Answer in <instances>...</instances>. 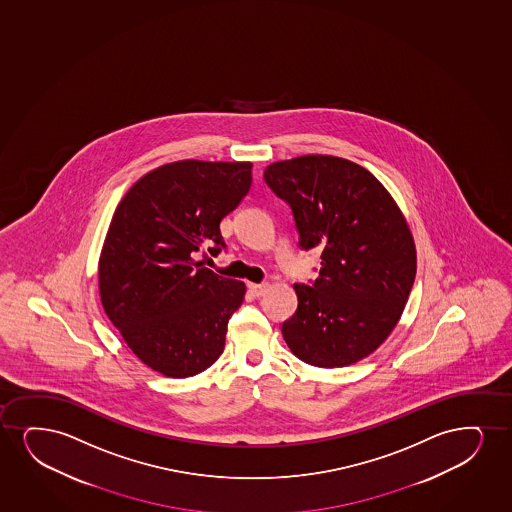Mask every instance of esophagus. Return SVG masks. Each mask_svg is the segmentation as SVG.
<instances>
[{"label":"esophagus","instance_id":"obj_1","mask_svg":"<svg viewBox=\"0 0 512 512\" xmlns=\"http://www.w3.org/2000/svg\"><path fill=\"white\" fill-rule=\"evenodd\" d=\"M249 291L253 292L254 296H265L268 291V284H249Z\"/></svg>","mask_w":512,"mask_h":512}]
</instances>
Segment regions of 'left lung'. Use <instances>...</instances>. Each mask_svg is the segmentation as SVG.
Segmentation results:
<instances>
[{"label": "left lung", "mask_w": 512, "mask_h": 512, "mask_svg": "<svg viewBox=\"0 0 512 512\" xmlns=\"http://www.w3.org/2000/svg\"><path fill=\"white\" fill-rule=\"evenodd\" d=\"M265 182L291 206L299 247L322 253L320 277L294 285L298 310L282 325L285 343L322 369L374 353L402 317L417 270L402 209L376 176L343 157L273 162Z\"/></svg>", "instance_id": "8db88e82"}]
</instances>
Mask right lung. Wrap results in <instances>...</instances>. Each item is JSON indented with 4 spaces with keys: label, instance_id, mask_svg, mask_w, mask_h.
<instances>
[{
    "label": "right lung",
    "instance_id": "1",
    "mask_svg": "<svg viewBox=\"0 0 512 512\" xmlns=\"http://www.w3.org/2000/svg\"><path fill=\"white\" fill-rule=\"evenodd\" d=\"M253 162L187 159L152 169L117 204L98 259L105 315L140 362L166 377L195 376L225 348L246 284L195 261L225 242L220 223L246 197Z\"/></svg>",
    "mask_w": 512,
    "mask_h": 512
}]
</instances>
